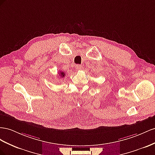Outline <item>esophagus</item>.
Instances as JSON below:
<instances>
[{
    "mask_svg": "<svg viewBox=\"0 0 155 155\" xmlns=\"http://www.w3.org/2000/svg\"><path fill=\"white\" fill-rule=\"evenodd\" d=\"M76 69L77 70V71H80V70H82V66L81 65H76Z\"/></svg>",
    "mask_w": 155,
    "mask_h": 155,
    "instance_id": "obj_1",
    "label": "esophagus"
}]
</instances>
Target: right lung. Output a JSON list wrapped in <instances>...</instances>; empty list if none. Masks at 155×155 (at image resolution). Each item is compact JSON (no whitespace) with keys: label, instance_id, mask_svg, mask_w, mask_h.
<instances>
[{"label":"right lung","instance_id":"1","mask_svg":"<svg viewBox=\"0 0 155 155\" xmlns=\"http://www.w3.org/2000/svg\"><path fill=\"white\" fill-rule=\"evenodd\" d=\"M59 73V74H58V76H60V77H61V78H64L65 76V73H64V72H63V71H60V72H58Z\"/></svg>","mask_w":155,"mask_h":155}]
</instances>
